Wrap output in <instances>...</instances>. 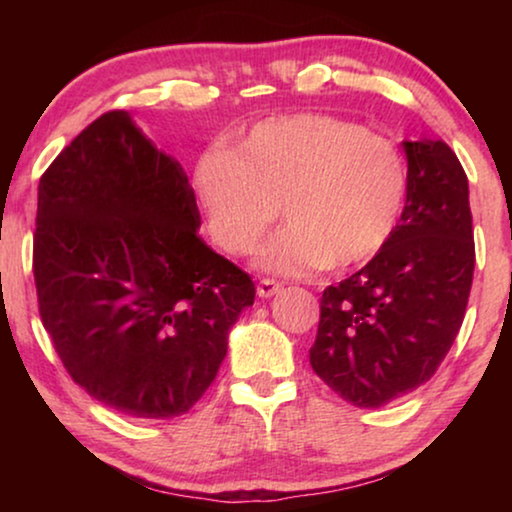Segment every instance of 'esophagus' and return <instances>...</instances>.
<instances>
[{"label":"esophagus","mask_w":512,"mask_h":512,"mask_svg":"<svg viewBox=\"0 0 512 512\" xmlns=\"http://www.w3.org/2000/svg\"><path fill=\"white\" fill-rule=\"evenodd\" d=\"M282 289H284V286L275 282V279L265 277V279H261V282H258L256 293H258V298H272V296H277V293Z\"/></svg>","instance_id":"34e87169"}]
</instances>
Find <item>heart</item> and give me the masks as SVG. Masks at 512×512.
Masks as SVG:
<instances>
[{
	"instance_id": "1",
	"label": "heart",
	"mask_w": 512,
	"mask_h": 512,
	"mask_svg": "<svg viewBox=\"0 0 512 512\" xmlns=\"http://www.w3.org/2000/svg\"><path fill=\"white\" fill-rule=\"evenodd\" d=\"M193 191L209 237L244 256L279 219L282 233L258 251V268L300 277L375 261L401 228L410 172L391 139L328 114L256 123L193 165Z\"/></svg>"
}]
</instances>
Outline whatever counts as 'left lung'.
Here are the masks:
<instances>
[{
  "label": "left lung",
  "instance_id": "8db88e82",
  "mask_svg": "<svg viewBox=\"0 0 512 512\" xmlns=\"http://www.w3.org/2000/svg\"><path fill=\"white\" fill-rule=\"evenodd\" d=\"M410 195L375 261L321 296L312 370L356 408L422 387L450 352L473 284L468 179L440 139L403 142Z\"/></svg>",
  "mask_w": 512,
  "mask_h": 512
}]
</instances>
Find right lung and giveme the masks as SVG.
Wrapping results in <instances>:
<instances>
[{"label":"right lung","instance_id":"obj_1","mask_svg":"<svg viewBox=\"0 0 512 512\" xmlns=\"http://www.w3.org/2000/svg\"><path fill=\"white\" fill-rule=\"evenodd\" d=\"M186 172L109 111L39 179L34 284L72 380L137 419L193 408L256 286L198 235Z\"/></svg>","mask_w":512,"mask_h":512}]
</instances>
